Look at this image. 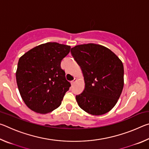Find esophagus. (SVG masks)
Wrapping results in <instances>:
<instances>
[{"mask_svg":"<svg viewBox=\"0 0 149 149\" xmlns=\"http://www.w3.org/2000/svg\"><path fill=\"white\" fill-rule=\"evenodd\" d=\"M76 81H77V79H75V78H74V79L73 80V81H71V84H72V85H74V84H75V82Z\"/></svg>","mask_w":149,"mask_h":149,"instance_id":"34e87169","label":"esophagus"}]
</instances>
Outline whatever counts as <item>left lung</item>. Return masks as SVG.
Here are the masks:
<instances>
[{
	"label": "left lung",
	"instance_id": "left-lung-1",
	"mask_svg": "<svg viewBox=\"0 0 149 149\" xmlns=\"http://www.w3.org/2000/svg\"><path fill=\"white\" fill-rule=\"evenodd\" d=\"M71 53L84 74L85 89L75 96L78 105L90 114H104L114 108L123 87V65L114 52L100 45H77Z\"/></svg>",
	"mask_w": 149,
	"mask_h": 149
}]
</instances>
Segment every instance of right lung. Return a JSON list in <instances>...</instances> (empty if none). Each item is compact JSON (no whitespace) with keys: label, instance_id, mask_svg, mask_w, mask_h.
Wrapping results in <instances>:
<instances>
[{"label":"right lung","instance_id":"1","mask_svg":"<svg viewBox=\"0 0 149 149\" xmlns=\"http://www.w3.org/2000/svg\"><path fill=\"white\" fill-rule=\"evenodd\" d=\"M71 47L47 42L29 50L19 58L16 73L20 95L27 107L47 114L61 104L71 84L61 68L62 60Z\"/></svg>","mask_w":149,"mask_h":149}]
</instances>
